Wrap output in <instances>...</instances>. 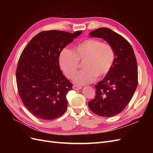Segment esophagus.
Segmentation results:
<instances>
[{
	"instance_id": "obj_1",
	"label": "esophagus",
	"mask_w": 153,
	"mask_h": 153,
	"mask_svg": "<svg viewBox=\"0 0 153 153\" xmlns=\"http://www.w3.org/2000/svg\"><path fill=\"white\" fill-rule=\"evenodd\" d=\"M73 89L74 90H80V89H82V87L76 85H75L73 86Z\"/></svg>"
}]
</instances>
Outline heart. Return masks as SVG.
I'll return each instance as SVG.
<instances>
[{"mask_svg": "<svg viewBox=\"0 0 153 153\" xmlns=\"http://www.w3.org/2000/svg\"><path fill=\"white\" fill-rule=\"evenodd\" d=\"M112 45L95 39H87L73 47V50L63 48L59 55L60 68L68 78H71L82 62V71L74 76L76 84L84 85L105 76L115 61Z\"/></svg>", "mask_w": 153, "mask_h": 153, "instance_id": "heart-1", "label": "heart"}]
</instances>
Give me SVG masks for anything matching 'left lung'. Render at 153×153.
Listing matches in <instances>:
<instances>
[{"label":"left lung","instance_id":"8db88e82","mask_svg":"<svg viewBox=\"0 0 153 153\" xmlns=\"http://www.w3.org/2000/svg\"><path fill=\"white\" fill-rule=\"evenodd\" d=\"M89 36L103 38L112 46L115 61L104 79L95 85L96 96L88 102L92 112L112 117L126 107L138 85V68L133 48L128 41L108 28L101 27Z\"/></svg>","mask_w":153,"mask_h":153}]
</instances>
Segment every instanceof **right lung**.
Masks as SVG:
<instances>
[{
    "instance_id": "add662e5",
    "label": "right lung",
    "mask_w": 153,
    "mask_h": 153,
    "mask_svg": "<svg viewBox=\"0 0 153 153\" xmlns=\"http://www.w3.org/2000/svg\"><path fill=\"white\" fill-rule=\"evenodd\" d=\"M82 32H41L22 52L16 71L18 92L23 104L36 117L53 120L66 111V96L73 85L60 69L59 55Z\"/></svg>"
}]
</instances>
